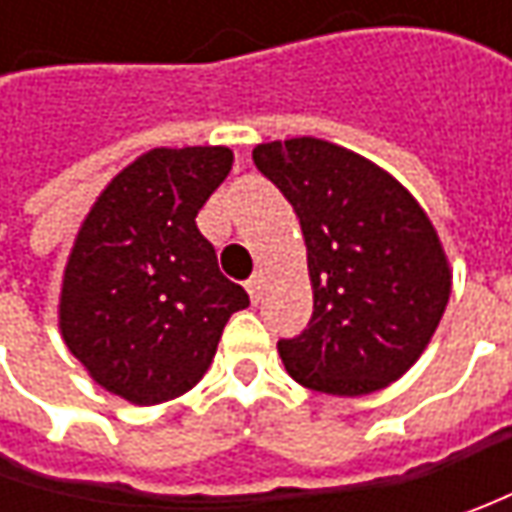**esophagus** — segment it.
I'll list each match as a JSON object with an SVG mask.
<instances>
[{"instance_id": "34e87169", "label": "esophagus", "mask_w": 512, "mask_h": 512, "mask_svg": "<svg viewBox=\"0 0 512 512\" xmlns=\"http://www.w3.org/2000/svg\"><path fill=\"white\" fill-rule=\"evenodd\" d=\"M247 293H250V302L253 305H259V299H262V276H250L245 282Z\"/></svg>"}]
</instances>
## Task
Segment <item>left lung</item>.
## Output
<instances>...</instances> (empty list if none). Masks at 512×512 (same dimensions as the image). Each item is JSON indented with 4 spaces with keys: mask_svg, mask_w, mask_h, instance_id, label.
Instances as JSON below:
<instances>
[{
    "mask_svg": "<svg viewBox=\"0 0 512 512\" xmlns=\"http://www.w3.org/2000/svg\"><path fill=\"white\" fill-rule=\"evenodd\" d=\"M253 162L305 233L313 316L279 339L287 373L330 396L404 376L442 322L450 267L419 202L390 173L313 136L267 142Z\"/></svg>",
    "mask_w": 512,
    "mask_h": 512,
    "instance_id": "1",
    "label": "left lung"
}]
</instances>
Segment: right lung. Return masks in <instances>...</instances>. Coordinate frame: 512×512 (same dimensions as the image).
Here are the masks:
<instances>
[{
	"instance_id": "right-lung-1",
	"label": "right lung",
	"mask_w": 512,
	"mask_h": 512,
	"mask_svg": "<svg viewBox=\"0 0 512 512\" xmlns=\"http://www.w3.org/2000/svg\"><path fill=\"white\" fill-rule=\"evenodd\" d=\"M230 165L227 148L148 150L79 227L59 327L90 376L128 402L187 393L213 362L227 319L250 305L196 227Z\"/></svg>"
}]
</instances>
